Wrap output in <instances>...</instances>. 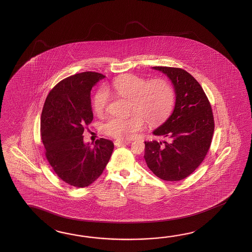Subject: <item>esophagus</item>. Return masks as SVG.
I'll return each mask as SVG.
<instances>
[{"label":"esophagus","mask_w":252,"mask_h":252,"mask_svg":"<svg viewBox=\"0 0 252 252\" xmlns=\"http://www.w3.org/2000/svg\"><path fill=\"white\" fill-rule=\"evenodd\" d=\"M130 143V140H122V139H116L114 141L115 146H122V145H128Z\"/></svg>","instance_id":"esophagus-1"}]
</instances>
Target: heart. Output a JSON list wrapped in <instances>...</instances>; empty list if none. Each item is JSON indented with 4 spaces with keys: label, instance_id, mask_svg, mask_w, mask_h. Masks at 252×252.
<instances>
[{
    "label": "heart",
    "instance_id": "obj_1",
    "mask_svg": "<svg viewBox=\"0 0 252 252\" xmlns=\"http://www.w3.org/2000/svg\"><path fill=\"white\" fill-rule=\"evenodd\" d=\"M112 89L115 94L131 101V111L139 113L152 125L160 124L168 116L175 102L174 90L165 81H156L151 84L137 75H123L113 81ZM108 101L109 92L101 87L94 94L93 102L98 116L106 113ZM141 117L139 114L113 116L102 125V130L114 138L130 139L145 128V120Z\"/></svg>",
    "mask_w": 252,
    "mask_h": 252
}]
</instances>
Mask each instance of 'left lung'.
<instances>
[{
    "label": "left lung",
    "mask_w": 252,
    "mask_h": 252,
    "mask_svg": "<svg viewBox=\"0 0 252 252\" xmlns=\"http://www.w3.org/2000/svg\"><path fill=\"white\" fill-rule=\"evenodd\" d=\"M171 81L176 102L171 115L153 130L165 140L145 141L144 158L156 176L179 181L191 175L209 150L214 115L202 86L187 71L153 66Z\"/></svg>",
    "instance_id": "8db88e82"
}]
</instances>
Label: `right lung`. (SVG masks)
Masks as SVG:
<instances>
[{
    "label": "right lung",
    "instance_id": "1",
    "mask_svg": "<svg viewBox=\"0 0 252 252\" xmlns=\"http://www.w3.org/2000/svg\"><path fill=\"white\" fill-rule=\"evenodd\" d=\"M105 75L83 72L60 81L43 106L40 132L46 157L55 173L75 188H86L102 175L110 160L112 140L97 139L94 147L84 141L91 124V90Z\"/></svg>",
    "mask_w": 252,
    "mask_h": 252
}]
</instances>
